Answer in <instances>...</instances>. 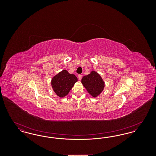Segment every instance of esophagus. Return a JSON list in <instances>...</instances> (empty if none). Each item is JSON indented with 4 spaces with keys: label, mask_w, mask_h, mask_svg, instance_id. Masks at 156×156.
I'll use <instances>...</instances> for the list:
<instances>
[{
    "label": "esophagus",
    "mask_w": 156,
    "mask_h": 156,
    "mask_svg": "<svg viewBox=\"0 0 156 156\" xmlns=\"http://www.w3.org/2000/svg\"><path fill=\"white\" fill-rule=\"evenodd\" d=\"M82 75L81 74L78 75V79L80 80H81L82 79Z\"/></svg>",
    "instance_id": "obj_1"
}]
</instances>
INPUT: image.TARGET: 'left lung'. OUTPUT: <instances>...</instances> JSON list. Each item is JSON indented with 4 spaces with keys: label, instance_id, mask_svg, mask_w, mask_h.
I'll return each instance as SVG.
<instances>
[{
    "label": "left lung",
    "instance_id": "obj_1",
    "mask_svg": "<svg viewBox=\"0 0 156 156\" xmlns=\"http://www.w3.org/2000/svg\"><path fill=\"white\" fill-rule=\"evenodd\" d=\"M82 83L93 97H97L104 90L105 83L101 76L95 71L83 76Z\"/></svg>",
    "mask_w": 156,
    "mask_h": 156
}]
</instances>
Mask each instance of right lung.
Masks as SVG:
<instances>
[{
	"label": "right lung",
	"instance_id": "add662e5",
	"mask_svg": "<svg viewBox=\"0 0 156 156\" xmlns=\"http://www.w3.org/2000/svg\"><path fill=\"white\" fill-rule=\"evenodd\" d=\"M77 81L75 75L69 74L67 70H62L52 78L51 86L55 94L60 98H63L68 94Z\"/></svg>",
	"mask_w": 156,
	"mask_h": 156
}]
</instances>
